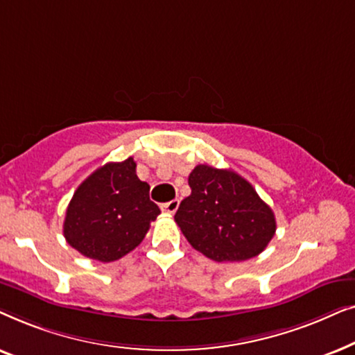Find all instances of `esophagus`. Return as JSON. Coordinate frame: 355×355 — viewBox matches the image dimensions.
<instances>
[{
  "instance_id": "obj_1",
  "label": "esophagus",
  "mask_w": 355,
  "mask_h": 355,
  "mask_svg": "<svg viewBox=\"0 0 355 355\" xmlns=\"http://www.w3.org/2000/svg\"><path fill=\"white\" fill-rule=\"evenodd\" d=\"M178 208H179V200H178V198H174V200L168 202V203H163V205H162V210L164 213H169V215L176 213Z\"/></svg>"
}]
</instances>
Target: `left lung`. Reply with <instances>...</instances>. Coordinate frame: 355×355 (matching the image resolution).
<instances>
[{"mask_svg":"<svg viewBox=\"0 0 355 355\" xmlns=\"http://www.w3.org/2000/svg\"><path fill=\"white\" fill-rule=\"evenodd\" d=\"M191 196L174 220L193 249L215 261H244L261 254L276 232L275 213L249 181L231 169L198 164Z\"/></svg>","mask_w":355,"mask_h":355,"instance_id":"left-lung-1","label":"left lung"}]
</instances>
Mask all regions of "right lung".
I'll return each mask as SVG.
<instances>
[{
    "instance_id": "right-lung-1",
    "label": "right lung",
    "mask_w": 355,
    "mask_h": 355,
    "mask_svg": "<svg viewBox=\"0 0 355 355\" xmlns=\"http://www.w3.org/2000/svg\"><path fill=\"white\" fill-rule=\"evenodd\" d=\"M150 186L135 174L132 157L106 163L77 187L66 210L62 232L67 244L87 259L119 260L134 250L157 220Z\"/></svg>"
}]
</instances>
